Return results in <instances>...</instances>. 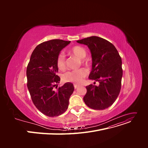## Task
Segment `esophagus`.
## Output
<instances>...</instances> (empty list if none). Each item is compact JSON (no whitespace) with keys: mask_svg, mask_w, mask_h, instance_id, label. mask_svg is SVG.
<instances>
[{"mask_svg":"<svg viewBox=\"0 0 148 148\" xmlns=\"http://www.w3.org/2000/svg\"><path fill=\"white\" fill-rule=\"evenodd\" d=\"M73 85H74V88H75V89H77V88H78V87H79V85H78V84H74Z\"/></svg>","mask_w":148,"mask_h":148,"instance_id":"1","label":"esophagus"}]
</instances>
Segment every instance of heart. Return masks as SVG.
Masks as SVG:
<instances>
[{
  "mask_svg": "<svg viewBox=\"0 0 148 148\" xmlns=\"http://www.w3.org/2000/svg\"><path fill=\"white\" fill-rule=\"evenodd\" d=\"M70 53L72 54L79 59H83L86 56V51L85 49L79 46H75L70 50ZM87 64L86 62H84ZM56 65L57 68L60 70H65L66 69V62L65 56L60 53L56 59ZM88 71L84 69H80L77 70L67 72L64 75V80L66 82H71L74 83H81L83 79L86 77Z\"/></svg>",
  "mask_w": 148,
  "mask_h": 148,
  "instance_id": "heart-1",
  "label": "heart"
}]
</instances>
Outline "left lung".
I'll return each mask as SVG.
<instances>
[{"label":"left lung","mask_w":148,"mask_h":148,"mask_svg":"<svg viewBox=\"0 0 148 148\" xmlns=\"http://www.w3.org/2000/svg\"><path fill=\"white\" fill-rule=\"evenodd\" d=\"M77 42L86 45L90 50L92 70L89 79L99 83L97 86L89 84L86 87L84 102L95 110L108 108L117 99L120 91L122 59L113 44L102 38L91 36L78 40Z\"/></svg>","instance_id":"1"}]
</instances>
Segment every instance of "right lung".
<instances>
[{
	"label": "right lung",
	"mask_w": 148,
	"mask_h": 148,
	"mask_svg": "<svg viewBox=\"0 0 148 148\" xmlns=\"http://www.w3.org/2000/svg\"><path fill=\"white\" fill-rule=\"evenodd\" d=\"M70 43L62 39H52L39 44L31 54L26 69L27 86L31 99L36 107L48 117L64 113L74 91L73 84L69 82L61 87L56 86L60 81L57 75L59 70L57 57Z\"/></svg>",
	"instance_id": "right-lung-1"
}]
</instances>
